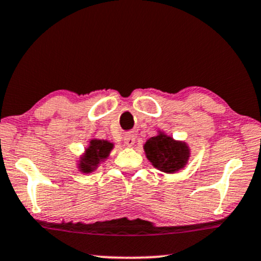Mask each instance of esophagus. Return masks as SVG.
Segmentation results:
<instances>
[{
    "label": "esophagus",
    "mask_w": 261,
    "mask_h": 261,
    "mask_svg": "<svg viewBox=\"0 0 261 261\" xmlns=\"http://www.w3.org/2000/svg\"><path fill=\"white\" fill-rule=\"evenodd\" d=\"M124 144L127 147H131L135 144V135L134 134H126L124 136Z\"/></svg>",
    "instance_id": "obj_1"
}]
</instances>
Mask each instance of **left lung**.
Segmentation results:
<instances>
[{
  "label": "left lung",
  "instance_id": "obj_1",
  "mask_svg": "<svg viewBox=\"0 0 261 261\" xmlns=\"http://www.w3.org/2000/svg\"><path fill=\"white\" fill-rule=\"evenodd\" d=\"M143 148L151 165L165 173L182 170L190 156V149L186 142L173 140L164 133L149 138Z\"/></svg>",
  "mask_w": 261,
  "mask_h": 261
}]
</instances>
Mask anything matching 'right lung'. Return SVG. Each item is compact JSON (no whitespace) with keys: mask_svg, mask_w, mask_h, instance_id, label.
<instances>
[{"mask_svg":"<svg viewBox=\"0 0 261 261\" xmlns=\"http://www.w3.org/2000/svg\"><path fill=\"white\" fill-rule=\"evenodd\" d=\"M113 149V143L105 140H91L84 155L79 160V170L83 173H90L98 167L102 161L106 160Z\"/></svg>","mask_w":261,"mask_h":261,"instance_id":"add662e5","label":"right lung"}]
</instances>
